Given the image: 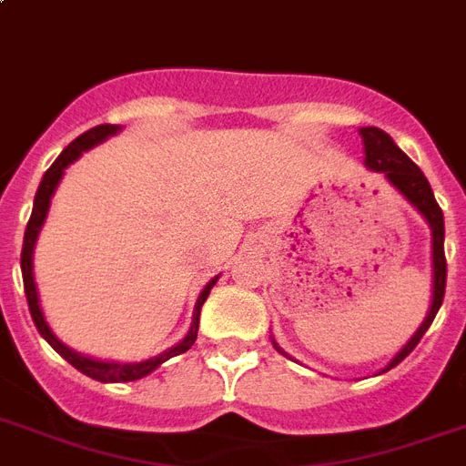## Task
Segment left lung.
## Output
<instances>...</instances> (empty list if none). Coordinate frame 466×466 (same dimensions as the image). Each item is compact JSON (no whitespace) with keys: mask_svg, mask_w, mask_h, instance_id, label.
Wrapping results in <instances>:
<instances>
[{"mask_svg":"<svg viewBox=\"0 0 466 466\" xmlns=\"http://www.w3.org/2000/svg\"><path fill=\"white\" fill-rule=\"evenodd\" d=\"M361 141H364V166L374 173H383L386 180L390 186L396 187L403 198H406L410 205H413L418 212H420L425 222L431 225L432 234V300H431V310L425 315V319L420 322V328L415 329L413 337L408 339L400 351L393 357V360L386 364V367L379 371V374H386L389 369H393L396 364L406 360L408 354L415 350V344L420 342L422 335L428 332V328L432 325V319L438 315L440 305H442V298H445V283H447V261H445V218H442V209H440L435 195H432V187L428 183V177L422 176V170L415 166L410 158H408L403 151H400L393 138L386 134V131L376 129V127H361L360 129ZM273 339V337H271ZM273 347L286 354L280 350L276 339H273ZM289 357V354H286Z\"/></svg>","mask_w":466,"mask_h":466,"instance_id":"8db88e82","label":"left lung"}]
</instances>
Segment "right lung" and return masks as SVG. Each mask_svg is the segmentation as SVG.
<instances>
[{
  "label": "right lung",
  "mask_w": 466,
  "mask_h": 466,
  "mask_svg": "<svg viewBox=\"0 0 466 466\" xmlns=\"http://www.w3.org/2000/svg\"><path fill=\"white\" fill-rule=\"evenodd\" d=\"M122 127L119 124H99L95 129L85 131L83 137H77L73 144L67 148H63V154L56 158L51 168L46 170L44 177H41V186L35 190L34 198V212H31V219H28L26 225V234H24V247H21V276H24V290H26V300H28V310H31V318H34L35 329L41 332L46 342L51 344L53 350L58 351L60 357L67 361V364H73L77 371H83L85 376H90L95 381L102 383H122V381H137V379H144L151 371L161 367L163 361H168L170 357H177V354H183L195 344L198 339V328H200V310L202 303L208 300L209 290L212 286L218 283L219 276L209 280L208 286L202 289V293L198 296V303H195L193 310V322H190V329H187V335L180 339L177 344H173L170 350L161 351V354H156L151 360L144 361H102V360H92V357H85L80 351L70 350L67 344H63L58 337L53 335V329L48 328V322H46V315L41 310V300H38V290H35V279H34V248H35V239H38V234H41V227H44L46 218H48V208H51V198L56 193V187H58L60 177L66 173V168L70 163H76L83 151H90L92 147H97L102 141H106L109 137H115L119 134Z\"/></svg>",
  "instance_id": "right-lung-1"
}]
</instances>
